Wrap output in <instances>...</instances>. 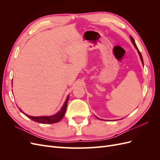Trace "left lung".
Masks as SVG:
<instances>
[{
    "instance_id": "8db88e82",
    "label": "left lung",
    "mask_w": 160,
    "mask_h": 160,
    "mask_svg": "<svg viewBox=\"0 0 160 160\" xmlns=\"http://www.w3.org/2000/svg\"><path fill=\"white\" fill-rule=\"evenodd\" d=\"M130 38H131V40H132V42H133V44L134 47H135V48H136V49L138 50V52L139 55V57H140V59H141V61H142V63H143V57H142V54H141V52H140V51H139V49H138V47H137L136 44H135V41H134V39H133V38L132 36H130ZM96 118H97V117H96ZM97 118L99 119H99V118Z\"/></svg>"
}]
</instances>
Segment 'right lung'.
Returning a JSON list of instances; mask_svg holds the SVG:
<instances>
[{
	"instance_id": "right-lung-1",
	"label": "right lung",
	"mask_w": 160,
	"mask_h": 160,
	"mask_svg": "<svg viewBox=\"0 0 160 160\" xmlns=\"http://www.w3.org/2000/svg\"><path fill=\"white\" fill-rule=\"evenodd\" d=\"M68 100H69V95L67 96L66 101H65V103H64L63 105H62V107L61 108V110L59 111V112H57L56 114L51 115V116H40V117H33V116H30V115H28L25 113H24L21 109H20V111L22 113L25 114L27 118H30L31 119L34 121V122L41 123H46V124L55 123L60 122V121L62 119V118L64 117Z\"/></svg>"
}]
</instances>
